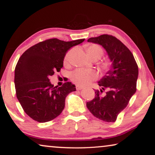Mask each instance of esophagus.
<instances>
[{"label":"esophagus","instance_id":"34e87169","mask_svg":"<svg viewBox=\"0 0 155 155\" xmlns=\"http://www.w3.org/2000/svg\"><path fill=\"white\" fill-rule=\"evenodd\" d=\"M77 90H78V91H80V90H82L83 88H84V87L82 86H80V85H77Z\"/></svg>","mask_w":155,"mask_h":155}]
</instances>
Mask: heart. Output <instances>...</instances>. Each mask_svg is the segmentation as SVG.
I'll return each mask as SVG.
<instances>
[{
  "label": "heart",
  "instance_id": "obj_1",
  "mask_svg": "<svg viewBox=\"0 0 155 155\" xmlns=\"http://www.w3.org/2000/svg\"><path fill=\"white\" fill-rule=\"evenodd\" d=\"M87 54L92 59H100L104 54L102 48L97 45H91L85 47ZM68 58V55L65 56V61ZM97 78V74L95 71L86 70L78 69L75 70L71 75V80L74 84L79 85H85L92 81Z\"/></svg>",
  "mask_w": 155,
  "mask_h": 155
}]
</instances>
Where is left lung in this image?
<instances>
[{"instance_id":"left-lung-1","label":"left lung","mask_w":155,"mask_h":155,"mask_svg":"<svg viewBox=\"0 0 155 155\" xmlns=\"http://www.w3.org/2000/svg\"><path fill=\"white\" fill-rule=\"evenodd\" d=\"M87 41L102 46L112 64L111 68L98 81L101 88L100 91L96 90L94 98L86 103L87 108L101 120L115 122L137 91V62L129 48L114 36L101 35L89 38ZM104 90L107 92L101 95Z\"/></svg>"}]
</instances>
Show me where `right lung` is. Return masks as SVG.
Segmentation results:
<instances>
[{
    "mask_svg": "<svg viewBox=\"0 0 155 155\" xmlns=\"http://www.w3.org/2000/svg\"><path fill=\"white\" fill-rule=\"evenodd\" d=\"M84 40L49 39L30 47L19 58L15 70L16 94L25 113L34 120L51 121L63 111L66 97L76 91L75 85L66 82L54 86L48 77L63 68L67 51Z\"/></svg>",
    "mask_w": 155,
    "mask_h": 155,
    "instance_id": "right-lung-1",
    "label": "right lung"
}]
</instances>
